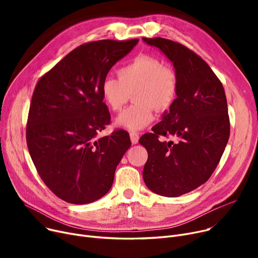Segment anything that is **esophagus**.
Returning a JSON list of instances; mask_svg holds the SVG:
<instances>
[{
	"label": "esophagus",
	"mask_w": 258,
	"mask_h": 258,
	"mask_svg": "<svg viewBox=\"0 0 258 258\" xmlns=\"http://www.w3.org/2000/svg\"><path fill=\"white\" fill-rule=\"evenodd\" d=\"M130 137H131V141L133 144H137L139 141V134L136 132H131L130 133Z\"/></svg>",
	"instance_id": "1"
}]
</instances>
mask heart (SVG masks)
Segmentation results:
<instances>
[{"label": "heart", "instance_id": "obj_1", "mask_svg": "<svg viewBox=\"0 0 258 258\" xmlns=\"http://www.w3.org/2000/svg\"><path fill=\"white\" fill-rule=\"evenodd\" d=\"M117 75L118 78L104 77L99 90L102 101L113 112L120 111L134 92L135 104L116 118L118 127L133 132L143 130L154 121L155 108L166 112L177 99V73L152 55L135 56L119 68Z\"/></svg>", "mask_w": 258, "mask_h": 258}]
</instances>
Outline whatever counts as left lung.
Wrapping results in <instances>:
<instances>
[{
    "instance_id": "8db88e82",
    "label": "left lung",
    "mask_w": 258,
    "mask_h": 258,
    "mask_svg": "<svg viewBox=\"0 0 258 258\" xmlns=\"http://www.w3.org/2000/svg\"><path fill=\"white\" fill-rule=\"evenodd\" d=\"M142 39L165 54L179 80L175 102L139 140L148 154L143 180L153 192L177 198L204 184L218 166L230 135L227 99L220 79L194 51L166 38Z\"/></svg>"
}]
</instances>
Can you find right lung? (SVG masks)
<instances>
[{
    "instance_id": "right-lung-1",
    "label": "right lung",
    "mask_w": 258,
    "mask_h": 258,
    "mask_svg": "<svg viewBox=\"0 0 258 258\" xmlns=\"http://www.w3.org/2000/svg\"><path fill=\"white\" fill-rule=\"evenodd\" d=\"M138 42L102 39L81 45L35 87L26 130L29 154L47 187L71 204H89L106 195L131 146L122 130L97 138L111 119L99 88Z\"/></svg>"
}]
</instances>
